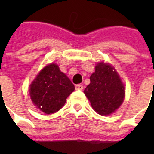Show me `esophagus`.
Here are the masks:
<instances>
[{
    "label": "esophagus",
    "mask_w": 154,
    "mask_h": 154,
    "mask_svg": "<svg viewBox=\"0 0 154 154\" xmlns=\"http://www.w3.org/2000/svg\"><path fill=\"white\" fill-rule=\"evenodd\" d=\"M75 89H77V90H82L83 89V85H76V86H75Z\"/></svg>",
    "instance_id": "1"
}]
</instances>
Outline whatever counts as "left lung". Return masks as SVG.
Segmentation results:
<instances>
[{"mask_svg":"<svg viewBox=\"0 0 154 154\" xmlns=\"http://www.w3.org/2000/svg\"><path fill=\"white\" fill-rule=\"evenodd\" d=\"M90 84L85 89L93 109L100 115L117 110L125 97V87L119 76L109 65L99 63L90 76Z\"/></svg>","mask_w":154,"mask_h":154,"instance_id":"obj_1","label":"left lung"}]
</instances>
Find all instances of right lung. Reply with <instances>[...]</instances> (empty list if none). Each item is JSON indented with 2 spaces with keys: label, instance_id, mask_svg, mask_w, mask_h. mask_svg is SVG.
I'll use <instances>...</instances> for the list:
<instances>
[{
  "label": "right lung",
  "instance_id": "1",
  "mask_svg": "<svg viewBox=\"0 0 154 154\" xmlns=\"http://www.w3.org/2000/svg\"><path fill=\"white\" fill-rule=\"evenodd\" d=\"M69 78L56 64L45 67L30 85L29 94L36 107L46 114L54 113L64 106L66 98L74 91Z\"/></svg>",
  "mask_w": 154,
  "mask_h": 154
}]
</instances>
